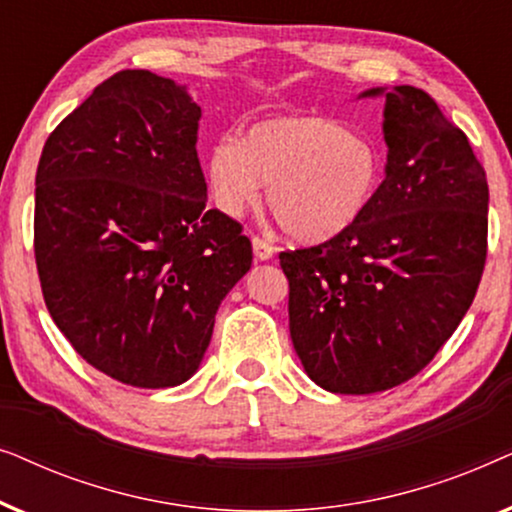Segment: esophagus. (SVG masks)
I'll use <instances>...</instances> for the list:
<instances>
[{
  "mask_svg": "<svg viewBox=\"0 0 512 512\" xmlns=\"http://www.w3.org/2000/svg\"><path fill=\"white\" fill-rule=\"evenodd\" d=\"M251 244H254V254L258 261H270V258L275 256V247H272L268 240H263V237H254Z\"/></svg>",
  "mask_w": 512,
  "mask_h": 512,
  "instance_id": "obj_1",
  "label": "esophagus"
}]
</instances>
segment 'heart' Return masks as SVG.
Returning <instances> with one entry per match:
<instances>
[{"label":"heart","instance_id":"b5f03b06","mask_svg":"<svg viewBox=\"0 0 512 512\" xmlns=\"http://www.w3.org/2000/svg\"><path fill=\"white\" fill-rule=\"evenodd\" d=\"M209 198L240 219L268 207L300 242L338 237L366 214L382 181V156L363 132L328 116H275L258 121L240 142L219 137L205 160Z\"/></svg>","mask_w":512,"mask_h":512}]
</instances>
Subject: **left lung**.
<instances>
[{
	"label": "left lung",
	"instance_id": "1",
	"mask_svg": "<svg viewBox=\"0 0 512 512\" xmlns=\"http://www.w3.org/2000/svg\"><path fill=\"white\" fill-rule=\"evenodd\" d=\"M384 97L387 174L366 214L279 254L293 347L333 394H375L429 366L487 261V174L468 137L422 88Z\"/></svg>",
	"mask_w": 512,
	"mask_h": 512
}]
</instances>
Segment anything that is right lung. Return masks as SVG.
Listing matches in <instances>:
<instances>
[{
	"instance_id": "add662e5",
	"label": "right lung",
	"mask_w": 512,
	"mask_h": 512,
	"mask_svg": "<svg viewBox=\"0 0 512 512\" xmlns=\"http://www.w3.org/2000/svg\"><path fill=\"white\" fill-rule=\"evenodd\" d=\"M198 125L184 86L123 69L62 118L39 158L46 307L90 366L130 387L186 382L251 268L242 223L207 209Z\"/></svg>"
}]
</instances>
